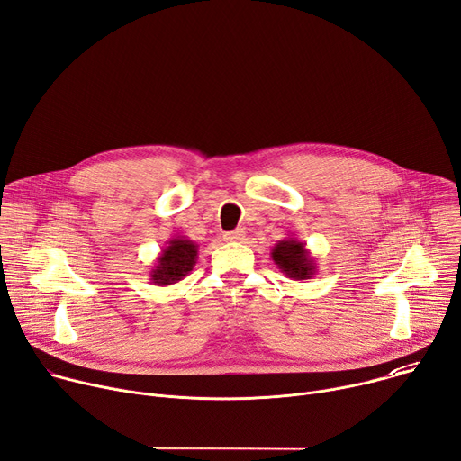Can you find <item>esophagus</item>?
<instances>
[{
    "label": "esophagus",
    "instance_id": "obj_1",
    "mask_svg": "<svg viewBox=\"0 0 461 461\" xmlns=\"http://www.w3.org/2000/svg\"><path fill=\"white\" fill-rule=\"evenodd\" d=\"M223 238H225L227 241H243V240H245V230H243V229H236V230H232V232H225Z\"/></svg>",
    "mask_w": 461,
    "mask_h": 461
}]
</instances>
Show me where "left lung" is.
Listing matches in <instances>:
<instances>
[{
    "label": "left lung",
    "mask_w": 461,
    "mask_h": 461,
    "mask_svg": "<svg viewBox=\"0 0 461 461\" xmlns=\"http://www.w3.org/2000/svg\"><path fill=\"white\" fill-rule=\"evenodd\" d=\"M271 260L276 267L294 280H306L317 273V264L304 241L297 238L278 240L271 249Z\"/></svg>",
    "instance_id": "obj_1"
}]
</instances>
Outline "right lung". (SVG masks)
I'll list each match as a JSON object with an SVG mask.
<instances>
[{
  "label": "right lung",
  "instance_id": "obj_1",
  "mask_svg": "<svg viewBox=\"0 0 461 461\" xmlns=\"http://www.w3.org/2000/svg\"><path fill=\"white\" fill-rule=\"evenodd\" d=\"M199 255V245L192 241L186 236H175L166 241V247L158 258L155 260V266H151L149 280L155 286H169L175 282L183 280L188 276V273L194 269Z\"/></svg>",
  "mask_w": 461,
  "mask_h": 461
}]
</instances>
